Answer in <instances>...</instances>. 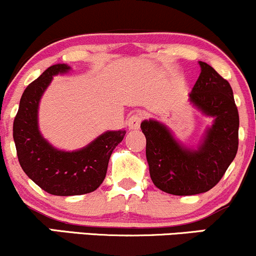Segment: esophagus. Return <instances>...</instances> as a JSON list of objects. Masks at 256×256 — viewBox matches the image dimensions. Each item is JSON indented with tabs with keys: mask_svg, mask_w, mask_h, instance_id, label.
Returning a JSON list of instances; mask_svg holds the SVG:
<instances>
[{
	"mask_svg": "<svg viewBox=\"0 0 256 256\" xmlns=\"http://www.w3.org/2000/svg\"><path fill=\"white\" fill-rule=\"evenodd\" d=\"M142 120V114H140V112H136V114H132V116H129V118L127 120V124H128L129 129L139 128Z\"/></svg>",
	"mask_w": 256,
	"mask_h": 256,
	"instance_id": "1",
	"label": "esophagus"
}]
</instances>
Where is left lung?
<instances>
[{
  "instance_id": "1",
  "label": "left lung",
  "mask_w": 256,
  "mask_h": 256,
  "mask_svg": "<svg viewBox=\"0 0 256 256\" xmlns=\"http://www.w3.org/2000/svg\"><path fill=\"white\" fill-rule=\"evenodd\" d=\"M200 74L190 93V102L214 124L197 151L179 145L157 120H144L146 158L150 175L160 190L175 196H191L213 188L228 170L238 150L240 116L234 92L224 77L200 62Z\"/></svg>"
}]
</instances>
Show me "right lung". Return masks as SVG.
<instances>
[{"instance_id": "right-lung-1", "label": "right lung", "mask_w": 256, "mask_h": 256, "mask_svg": "<svg viewBox=\"0 0 256 256\" xmlns=\"http://www.w3.org/2000/svg\"><path fill=\"white\" fill-rule=\"evenodd\" d=\"M68 66L48 68L22 93L13 122V138L20 166L42 190L56 196H76L96 191L104 182L111 154L126 130L106 132L84 148L59 151L41 136L37 127V108L43 92L54 74L66 72Z\"/></svg>"}]
</instances>
